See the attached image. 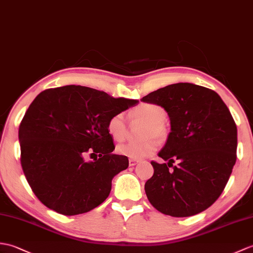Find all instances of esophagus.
Segmentation results:
<instances>
[{"label": "esophagus", "mask_w": 253, "mask_h": 253, "mask_svg": "<svg viewBox=\"0 0 253 253\" xmlns=\"http://www.w3.org/2000/svg\"><path fill=\"white\" fill-rule=\"evenodd\" d=\"M138 162L139 161H137V160H129V166H134V165H137L138 164Z\"/></svg>", "instance_id": "esophagus-1"}]
</instances>
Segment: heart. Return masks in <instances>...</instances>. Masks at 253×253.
Wrapping results in <instances>:
<instances>
[{"mask_svg": "<svg viewBox=\"0 0 253 253\" xmlns=\"http://www.w3.org/2000/svg\"><path fill=\"white\" fill-rule=\"evenodd\" d=\"M132 120L146 123L143 131L145 140L141 142H129L117 145L116 152L120 155L126 156L130 160H142L153 154L158 148V140H165L168 137V127L165 123L167 117L166 110L156 103H141L133 108L129 113ZM107 131L113 140L123 141L126 138L127 128L124 116L122 113L112 115L107 123Z\"/></svg>", "mask_w": 253, "mask_h": 253, "instance_id": "obj_1", "label": "heart"}]
</instances>
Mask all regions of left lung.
<instances>
[{"label":"left lung","instance_id":"1","mask_svg":"<svg viewBox=\"0 0 253 253\" xmlns=\"http://www.w3.org/2000/svg\"><path fill=\"white\" fill-rule=\"evenodd\" d=\"M167 111V142L152 161L144 190L152 206L177 218L206 210L222 194L236 163L237 127L221 97L209 88L178 83L142 98ZM178 162L177 167L172 163Z\"/></svg>","mask_w":253,"mask_h":253}]
</instances>
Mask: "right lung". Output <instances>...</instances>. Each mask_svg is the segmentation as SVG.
Segmentation results:
<instances>
[{"instance_id":"1","label":"right lung","mask_w":253,"mask_h":253,"mask_svg":"<svg viewBox=\"0 0 253 253\" xmlns=\"http://www.w3.org/2000/svg\"><path fill=\"white\" fill-rule=\"evenodd\" d=\"M136 103L76 85L39 93L23 116L18 137L23 173L41 203L75 215L108 198L113 177L129 162L112 153L107 123ZM87 155L95 156L92 162L84 161Z\"/></svg>"}]
</instances>
